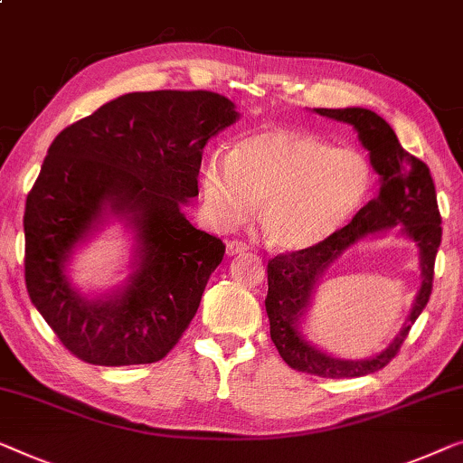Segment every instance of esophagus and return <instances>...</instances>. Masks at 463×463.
I'll return each instance as SVG.
<instances>
[{
  "label": "esophagus",
  "mask_w": 463,
  "mask_h": 463,
  "mask_svg": "<svg viewBox=\"0 0 463 463\" xmlns=\"http://www.w3.org/2000/svg\"><path fill=\"white\" fill-rule=\"evenodd\" d=\"M248 250V246L244 242H240V240H230V242L225 244V254L227 257H236V254Z\"/></svg>",
  "instance_id": "1"
}]
</instances>
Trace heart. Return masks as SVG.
I'll use <instances>...</instances> for the list:
<instances>
[{
    "instance_id": "b5f03b06",
    "label": "heart",
    "mask_w": 463,
    "mask_h": 463,
    "mask_svg": "<svg viewBox=\"0 0 463 463\" xmlns=\"http://www.w3.org/2000/svg\"><path fill=\"white\" fill-rule=\"evenodd\" d=\"M372 187V169L353 148L288 127H260L213 154L203 166L204 206L213 225L236 230L259 209L265 242L300 252L343 230Z\"/></svg>"
}]
</instances>
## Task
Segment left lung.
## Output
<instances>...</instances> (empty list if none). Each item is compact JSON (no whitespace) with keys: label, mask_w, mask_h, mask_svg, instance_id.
Instances as JSON below:
<instances>
[{"label":"left lung","mask_w":463,"mask_h":463,"mask_svg":"<svg viewBox=\"0 0 463 463\" xmlns=\"http://www.w3.org/2000/svg\"><path fill=\"white\" fill-rule=\"evenodd\" d=\"M340 123H348L370 154V165L378 175V194L343 230L321 246L292 254H279L267 265L265 309L269 317L271 340L279 357L298 372L321 378H357L384 367L410 334L413 321L420 317L432 292L434 259L440 246V215L437 192L430 169L420 158L403 150L392 127L373 110L359 109H313ZM397 229L419 250L420 288L406 324L388 347L372 358L345 360L336 358L315 345L306 336L304 324L308 318L314 290L325 271L348 247L370 237Z\"/></svg>","instance_id":"obj_1"}]
</instances>
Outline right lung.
Here are the masks:
<instances>
[{"instance_id": "1", "label": "right lung", "mask_w": 463, "mask_h": 463, "mask_svg": "<svg viewBox=\"0 0 463 463\" xmlns=\"http://www.w3.org/2000/svg\"><path fill=\"white\" fill-rule=\"evenodd\" d=\"M240 118L215 91H136L53 139L24 209L31 303L72 354L93 365L160 361L190 326L225 244L185 219L203 150ZM110 222L130 240L128 276L102 293L71 260Z\"/></svg>"}]
</instances>
